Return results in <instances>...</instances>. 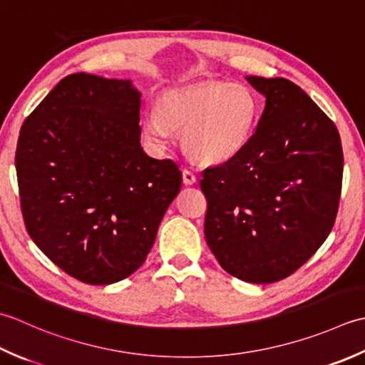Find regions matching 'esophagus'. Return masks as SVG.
Listing matches in <instances>:
<instances>
[{
  "label": "esophagus",
  "instance_id": "esophagus-1",
  "mask_svg": "<svg viewBox=\"0 0 365 365\" xmlns=\"http://www.w3.org/2000/svg\"><path fill=\"white\" fill-rule=\"evenodd\" d=\"M182 182H184L185 185H192V184H195V182H197V176H195V173L190 172V170H187V168H184V170H182Z\"/></svg>",
  "mask_w": 365,
  "mask_h": 365
}]
</instances>
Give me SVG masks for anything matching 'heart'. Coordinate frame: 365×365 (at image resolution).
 <instances>
[{"mask_svg": "<svg viewBox=\"0 0 365 365\" xmlns=\"http://www.w3.org/2000/svg\"><path fill=\"white\" fill-rule=\"evenodd\" d=\"M259 103L242 83H205L163 93L158 111L141 118L146 138L158 148L182 130V145L193 158L220 163L240 154L255 129Z\"/></svg>", "mask_w": 365, "mask_h": 365, "instance_id": "1", "label": "heart"}]
</instances>
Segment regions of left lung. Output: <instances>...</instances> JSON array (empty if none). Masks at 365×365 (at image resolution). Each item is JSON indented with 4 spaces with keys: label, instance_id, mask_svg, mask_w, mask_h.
Wrapping results in <instances>:
<instances>
[{
    "label": "left lung",
    "instance_id": "1",
    "mask_svg": "<svg viewBox=\"0 0 365 365\" xmlns=\"http://www.w3.org/2000/svg\"><path fill=\"white\" fill-rule=\"evenodd\" d=\"M266 98L244 150L203 170L205 236L219 264L250 284H272L307 262L337 217L344 151L339 130L287 78L247 77Z\"/></svg>",
    "mask_w": 365,
    "mask_h": 365
}]
</instances>
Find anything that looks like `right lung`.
I'll list each match as a JSON object with an SVG mask.
<instances>
[{
  "label": "right lung",
  "mask_w": 365,
  "mask_h": 365,
  "mask_svg": "<svg viewBox=\"0 0 365 365\" xmlns=\"http://www.w3.org/2000/svg\"><path fill=\"white\" fill-rule=\"evenodd\" d=\"M140 93L129 80L72 73L20 129V207L34 244L89 285L129 277L145 263L181 189L173 160L140 145Z\"/></svg>",
  "instance_id": "1"
}]
</instances>
